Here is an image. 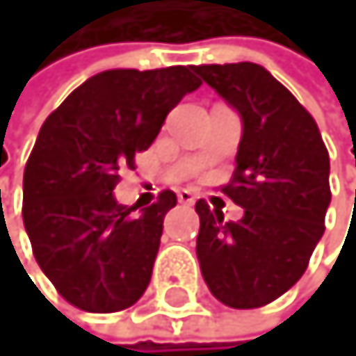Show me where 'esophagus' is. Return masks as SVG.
Listing matches in <instances>:
<instances>
[{
  "mask_svg": "<svg viewBox=\"0 0 356 356\" xmlns=\"http://www.w3.org/2000/svg\"><path fill=\"white\" fill-rule=\"evenodd\" d=\"M178 200L182 202V205H193V202H196V196H193V191H189V189H180Z\"/></svg>",
  "mask_w": 356,
  "mask_h": 356,
  "instance_id": "1",
  "label": "esophagus"
}]
</instances>
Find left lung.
Wrapping results in <instances>:
<instances>
[{
    "label": "left lung",
    "instance_id": "obj_1",
    "mask_svg": "<svg viewBox=\"0 0 356 356\" xmlns=\"http://www.w3.org/2000/svg\"><path fill=\"white\" fill-rule=\"evenodd\" d=\"M196 73L241 118L234 180L222 191L243 207L225 222L196 202V256L216 299L236 310L268 305L301 279L323 236L330 156L314 118L261 64H205Z\"/></svg>",
    "mask_w": 356,
    "mask_h": 356
}]
</instances>
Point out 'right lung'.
I'll return each instance as SVG.
<instances>
[{
  "instance_id": "1",
  "label": "right lung",
  "mask_w": 356,
  "mask_h": 356,
  "mask_svg": "<svg viewBox=\"0 0 356 356\" xmlns=\"http://www.w3.org/2000/svg\"><path fill=\"white\" fill-rule=\"evenodd\" d=\"M200 84L193 66L102 71L42 124L24 169V227L42 272L80 310L118 312L145 294L176 193L136 213L113 189Z\"/></svg>"
}]
</instances>
